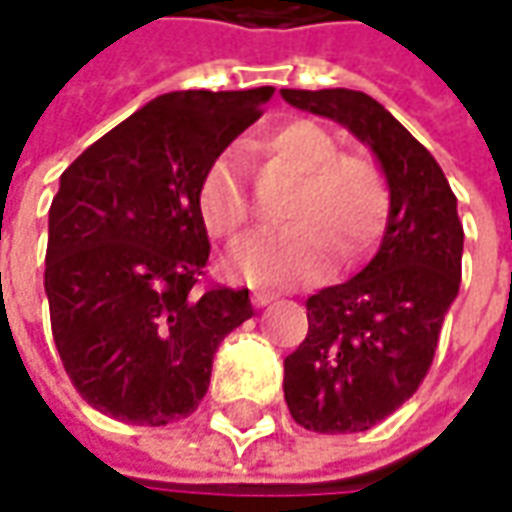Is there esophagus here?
<instances>
[{
	"instance_id": "1",
	"label": "esophagus",
	"mask_w": 512,
	"mask_h": 512,
	"mask_svg": "<svg viewBox=\"0 0 512 512\" xmlns=\"http://www.w3.org/2000/svg\"><path fill=\"white\" fill-rule=\"evenodd\" d=\"M276 299H279L276 290H265V287H262V290H253V305L256 307H265L270 305V302H276Z\"/></svg>"
}]
</instances>
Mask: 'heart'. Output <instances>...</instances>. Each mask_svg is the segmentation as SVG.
<instances>
[{"instance_id": "obj_1", "label": "heart", "mask_w": 512, "mask_h": 512, "mask_svg": "<svg viewBox=\"0 0 512 512\" xmlns=\"http://www.w3.org/2000/svg\"><path fill=\"white\" fill-rule=\"evenodd\" d=\"M267 159L302 176L285 227L250 236L227 256L230 276L250 285H287L322 276L339 247L359 259L382 236L390 190L382 168L362 150H342L333 130L313 119H293L259 139ZM199 213L205 227L236 242L253 219L245 159L236 150L219 153L199 182Z\"/></svg>"}]
</instances>
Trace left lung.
<instances>
[{
	"instance_id": "left-lung-1",
	"label": "left lung",
	"mask_w": 512,
	"mask_h": 512,
	"mask_svg": "<svg viewBox=\"0 0 512 512\" xmlns=\"http://www.w3.org/2000/svg\"><path fill=\"white\" fill-rule=\"evenodd\" d=\"M293 108L339 122L373 150L390 190L376 256L307 299V336L285 359L290 416L316 433H362L424 382L462 285L464 230L439 162L362 90H290Z\"/></svg>"
}]
</instances>
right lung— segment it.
Segmentation results:
<instances>
[{
    "mask_svg": "<svg viewBox=\"0 0 512 512\" xmlns=\"http://www.w3.org/2000/svg\"><path fill=\"white\" fill-rule=\"evenodd\" d=\"M273 88L173 90L93 142L48 213L50 330L73 387L128 424L179 422L205 399L213 353L253 316L245 290L202 287L207 165Z\"/></svg>",
    "mask_w": 512,
    "mask_h": 512,
    "instance_id": "1",
    "label": "right lung"
}]
</instances>
